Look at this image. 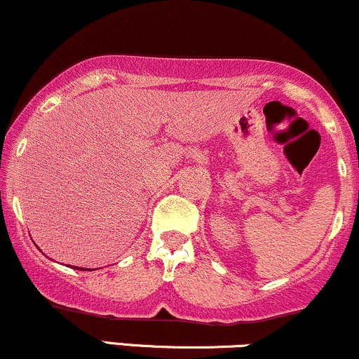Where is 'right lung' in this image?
<instances>
[{"label":"right lung","instance_id":"obj_1","mask_svg":"<svg viewBox=\"0 0 359 359\" xmlns=\"http://www.w3.org/2000/svg\"><path fill=\"white\" fill-rule=\"evenodd\" d=\"M76 269H77V266H76ZM79 270H89V269H81V266H79Z\"/></svg>","mask_w":359,"mask_h":359}]
</instances>
